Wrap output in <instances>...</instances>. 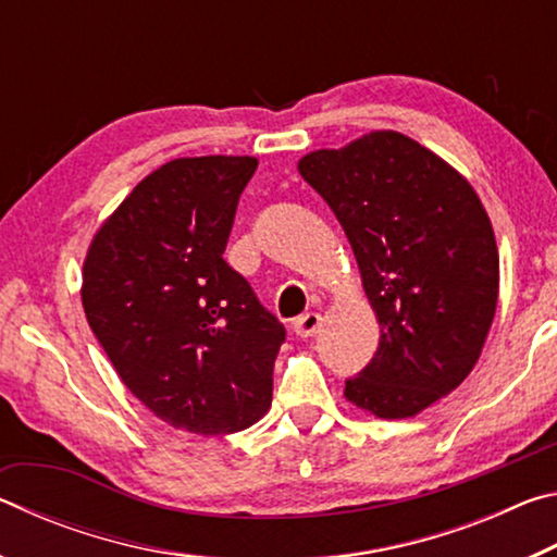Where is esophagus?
Wrapping results in <instances>:
<instances>
[{"label": "esophagus", "mask_w": 557, "mask_h": 557, "mask_svg": "<svg viewBox=\"0 0 557 557\" xmlns=\"http://www.w3.org/2000/svg\"><path fill=\"white\" fill-rule=\"evenodd\" d=\"M319 326H322V314L309 312L305 317H299L295 322V334L301 338H309L319 332Z\"/></svg>", "instance_id": "esophagus-1"}]
</instances>
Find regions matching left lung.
Returning <instances> with one entry per match:
<instances>
[{
	"mask_svg": "<svg viewBox=\"0 0 557 557\" xmlns=\"http://www.w3.org/2000/svg\"><path fill=\"white\" fill-rule=\"evenodd\" d=\"M342 223L381 326L371 363L344 398L403 420L474 369L498 301V248L474 186L425 145L373 129L297 162Z\"/></svg>",
	"mask_w": 557,
	"mask_h": 557,
	"instance_id": "8db88e82",
	"label": "left lung"
}]
</instances>
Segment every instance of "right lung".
Here are the masks:
<instances>
[{
    "label": "right lung",
    "mask_w": 557,
    "mask_h": 557,
    "mask_svg": "<svg viewBox=\"0 0 557 557\" xmlns=\"http://www.w3.org/2000/svg\"><path fill=\"white\" fill-rule=\"evenodd\" d=\"M256 157H178L147 174L92 235L86 319L129 393L194 435L270 410L285 326L223 260Z\"/></svg>",
    "instance_id": "add662e5"
}]
</instances>
